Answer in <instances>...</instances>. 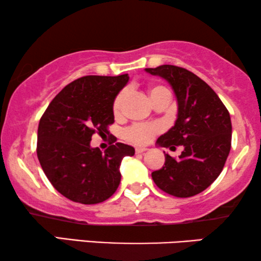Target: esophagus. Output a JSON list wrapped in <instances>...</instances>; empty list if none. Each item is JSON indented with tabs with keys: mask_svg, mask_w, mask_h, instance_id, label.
<instances>
[{
	"mask_svg": "<svg viewBox=\"0 0 261 261\" xmlns=\"http://www.w3.org/2000/svg\"><path fill=\"white\" fill-rule=\"evenodd\" d=\"M146 151H147V148H142V147L135 148V153H137V154H139V153H144Z\"/></svg>",
	"mask_w": 261,
	"mask_h": 261,
	"instance_id": "34e87169",
	"label": "esophagus"
}]
</instances>
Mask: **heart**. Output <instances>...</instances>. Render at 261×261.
<instances>
[{"label":"heart","mask_w":261,"mask_h":261,"mask_svg":"<svg viewBox=\"0 0 261 261\" xmlns=\"http://www.w3.org/2000/svg\"><path fill=\"white\" fill-rule=\"evenodd\" d=\"M165 92H169V90H167L166 88L160 87V85H151V87L147 89L148 97L151 101H153L155 97H158L159 95L165 94ZM124 98H126V95H124V92L122 91L116 96L115 99H114L113 113L115 116H120L121 113H122ZM160 129H162V128H160L159 124L156 123H138L128 127L127 129L124 130L123 137L127 141H129L134 145H146L152 140V138L154 137L155 134L159 133Z\"/></svg>","instance_id":"obj_1"}]
</instances>
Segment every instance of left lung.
Segmentation results:
<instances>
[{"instance_id":"1","label":"left lung","mask_w":261,"mask_h":261,"mask_svg":"<svg viewBox=\"0 0 261 261\" xmlns=\"http://www.w3.org/2000/svg\"><path fill=\"white\" fill-rule=\"evenodd\" d=\"M145 71L169 82L178 103L174 126L158 138L156 145L184 147L178 159L165 153V164L152 172V178L166 194L191 197L222 172L231 145L230 115L216 92L191 71L174 65Z\"/></svg>"}]
</instances>
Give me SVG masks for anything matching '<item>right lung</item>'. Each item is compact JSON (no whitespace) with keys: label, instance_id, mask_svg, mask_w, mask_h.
Masks as SVG:
<instances>
[{"label":"right lung","instance_id":"add662e5","mask_svg":"<svg viewBox=\"0 0 261 261\" xmlns=\"http://www.w3.org/2000/svg\"><path fill=\"white\" fill-rule=\"evenodd\" d=\"M128 74L84 76L67 84L49 103L38 127L37 154L46 177L58 192L82 204L108 199L121 180L123 156L132 146L115 142L102 153L91 137L109 134L113 103L128 83Z\"/></svg>","mask_w":261,"mask_h":261}]
</instances>
